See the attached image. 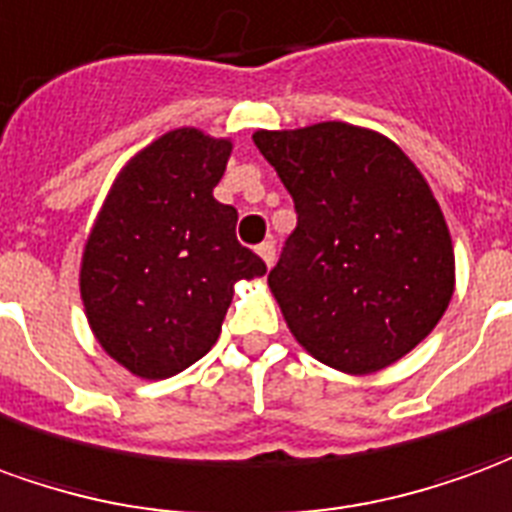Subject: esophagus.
Returning <instances> with one entry per match:
<instances>
[{"label":"esophagus","instance_id":"34e87169","mask_svg":"<svg viewBox=\"0 0 512 512\" xmlns=\"http://www.w3.org/2000/svg\"><path fill=\"white\" fill-rule=\"evenodd\" d=\"M256 253L262 256L264 264H267V267H270V264L275 262V245H273V242H262V245L256 248Z\"/></svg>","mask_w":512,"mask_h":512}]
</instances>
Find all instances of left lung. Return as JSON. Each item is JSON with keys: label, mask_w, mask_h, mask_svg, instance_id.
I'll list each match as a JSON object with an SVG mask.
<instances>
[{"label": "left lung", "mask_w": 512, "mask_h": 512, "mask_svg": "<svg viewBox=\"0 0 512 512\" xmlns=\"http://www.w3.org/2000/svg\"><path fill=\"white\" fill-rule=\"evenodd\" d=\"M292 195L297 228L267 284L297 342L322 364L369 375L411 353L455 289L447 220L389 137L342 121L256 132Z\"/></svg>", "instance_id": "left-lung-1"}]
</instances>
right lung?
Segmentation results:
<instances>
[{"mask_svg":"<svg viewBox=\"0 0 512 512\" xmlns=\"http://www.w3.org/2000/svg\"><path fill=\"white\" fill-rule=\"evenodd\" d=\"M231 140L173 129L118 173L90 231L79 292L99 344L132 375L162 380L204 358L234 284L267 273L215 201Z\"/></svg>","mask_w":512,"mask_h":512,"instance_id":"1","label":"right lung"}]
</instances>
